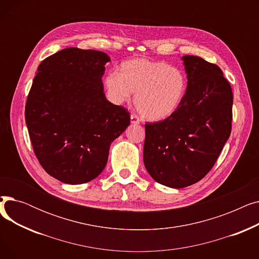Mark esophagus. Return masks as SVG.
<instances>
[{
  "label": "esophagus",
  "mask_w": 259,
  "mask_h": 259,
  "mask_svg": "<svg viewBox=\"0 0 259 259\" xmlns=\"http://www.w3.org/2000/svg\"><path fill=\"white\" fill-rule=\"evenodd\" d=\"M131 124H140L141 122V119H140V117L138 116V115H135V114H131Z\"/></svg>",
  "instance_id": "obj_1"
}]
</instances>
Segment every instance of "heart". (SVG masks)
<instances>
[{
    "mask_svg": "<svg viewBox=\"0 0 259 259\" xmlns=\"http://www.w3.org/2000/svg\"><path fill=\"white\" fill-rule=\"evenodd\" d=\"M104 85L114 104L128 102L135 93L138 111L151 121L171 116L186 93V77L180 68L147 59L124 62L118 73L110 72L105 76Z\"/></svg>",
    "mask_w": 259,
    "mask_h": 259,
    "instance_id": "1",
    "label": "heart"
}]
</instances>
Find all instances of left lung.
Returning <instances> with one entry per match:
<instances>
[{
  "instance_id": "1",
  "label": "left lung",
  "mask_w": 259,
  "mask_h": 259,
  "mask_svg": "<svg viewBox=\"0 0 259 259\" xmlns=\"http://www.w3.org/2000/svg\"><path fill=\"white\" fill-rule=\"evenodd\" d=\"M188 85L171 116L145 124L144 164L151 178L185 188L205 178L232 129L233 93L221 68L195 56L182 58Z\"/></svg>"
}]
</instances>
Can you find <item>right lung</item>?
<instances>
[{"label":"right lung","instance_id":"1","mask_svg":"<svg viewBox=\"0 0 259 259\" xmlns=\"http://www.w3.org/2000/svg\"><path fill=\"white\" fill-rule=\"evenodd\" d=\"M105 52L66 48L37 67L25 120L40 166L62 183H88L104 170L111 143L130 124L126 108L107 101Z\"/></svg>","mask_w":259,"mask_h":259}]
</instances>
